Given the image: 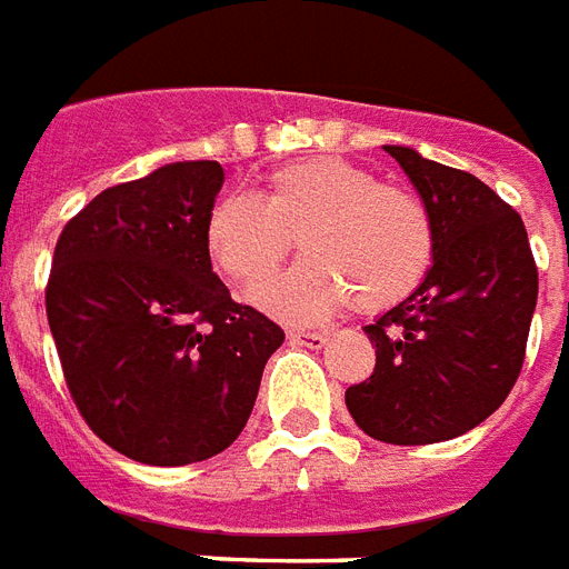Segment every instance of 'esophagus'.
Segmentation results:
<instances>
[{
    "label": "esophagus",
    "instance_id": "34e87169",
    "mask_svg": "<svg viewBox=\"0 0 569 569\" xmlns=\"http://www.w3.org/2000/svg\"><path fill=\"white\" fill-rule=\"evenodd\" d=\"M328 340L325 331H289V342L292 346H307V349H319Z\"/></svg>",
    "mask_w": 569,
    "mask_h": 569
}]
</instances>
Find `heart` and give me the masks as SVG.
Instances as JSON below:
<instances>
[{"instance_id": "obj_1", "label": "heart", "mask_w": 569, "mask_h": 569, "mask_svg": "<svg viewBox=\"0 0 569 569\" xmlns=\"http://www.w3.org/2000/svg\"><path fill=\"white\" fill-rule=\"evenodd\" d=\"M295 238L307 259L256 295L286 322H319L352 301L385 313L418 292L436 262L427 202L342 158L286 163L259 197L229 193L206 220L208 256L241 292L283 266Z\"/></svg>"}]
</instances>
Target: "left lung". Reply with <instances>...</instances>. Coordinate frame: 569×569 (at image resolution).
<instances>
[{
  "label": "left lung",
  "mask_w": 569,
  "mask_h": 569,
  "mask_svg": "<svg viewBox=\"0 0 569 569\" xmlns=\"http://www.w3.org/2000/svg\"><path fill=\"white\" fill-rule=\"evenodd\" d=\"M436 223V262L418 292L367 325L376 370L346 390L355 423L385 445L457 439L513 390L537 266L522 217L471 172L385 146Z\"/></svg>",
  "instance_id": "8db88e82"
}]
</instances>
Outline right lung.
<instances>
[{
    "label": "right lung",
    "instance_id": "right-lung-1",
    "mask_svg": "<svg viewBox=\"0 0 569 569\" xmlns=\"http://www.w3.org/2000/svg\"><path fill=\"white\" fill-rule=\"evenodd\" d=\"M220 188L217 160L167 163L98 193L56 244L47 322L68 390L98 439L146 466L227 450L283 342L211 271Z\"/></svg>",
    "mask_w": 569,
    "mask_h": 569
}]
</instances>
